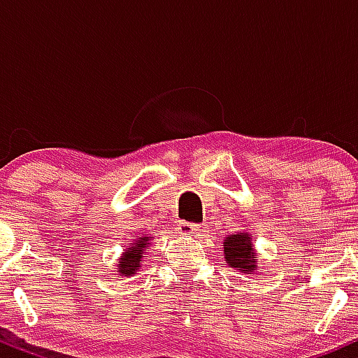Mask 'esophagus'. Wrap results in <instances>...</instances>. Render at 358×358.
<instances>
[{
	"mask_svg": "<svg viewBox=\"0 0 358 358\" xmlns=\"http://www.w3.org/2000/svg\"><path fill=\"white\" fill-rule=\"evenodd\" d=\"M200 225L199 224H190V222H182L178 225V232L183 234V236L190 237V239H199L200 237Z\"/></svg>",
	"mask_w": 358,
	"mask_h": 358,
	"instance_id": "34e87169",
	"label": "esophagus"
}]
</instances>
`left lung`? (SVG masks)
<instances>
[{"instance_id":"1","label":"left lung","mask_w":358,"mask_h":358,"mask_svg":"<svg viewBox=\"0 0 358 358\" xmlns=\"http://www.w3.org/2000/svg\"><path fill=\"white\" fill-rule=\"evenodd\" d=\"M224 259L229 268L237 269L239 273L254 274L257 269L256 250L252 239L248 232H237L224 239Z\"/></svg>"}]
</instances>
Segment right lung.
<instances>
[{
	"label": "right lung",
	"instance_id": "right-lung-1",
	"mask_svg": "<svg viewBox=\"0 0 358 358\" xmlns=\"http://www.w3.org/2000/svg\"><path fill=\"white\" fill-rule=\"evenodd\" d=\"M150 241L151 237H148L145 234V236L138 237V239L126 249V252L122 254L121 259H119V274H122V276H133L136 271H139V268H141V259L145 257L143 252L150 248Z\"/></svg>",
	"mask_w": 358,
	"mask_h": 358
}]
</instances>
